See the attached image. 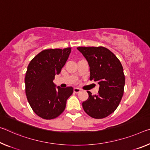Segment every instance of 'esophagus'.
<instances>
[{"mask_svg":"<svg viewBox=\"0 0 150 150\" xmlns=\"http://www.w3.org/2000/svg\"><path fill=\"white\" fill-rule=\"evenodd\" d=\"M73 91H74V93H79L81 91V89H79V88L75 87L74 88V89H73Z\"/></svg>","mask_w":150,"mask_h":150,"instance_id":"esophagus-1","label":"esophagus"}]
</instances>
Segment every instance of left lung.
Returning <instances> with one entry per match:
<instances>
[{"instance_id":"1","label":"left lung","mask_w":150,"mask_h":150,"mask_svg":"<svg viewBox=\"0 0 150 150\" xmlns=\"http://www.w3.org/2000/svg\"><path fill=\"white\" fill-rule=\"evenodd\" d=\"M77 49L87 59L90 80L99 85L98 95L83 102L85 112L95 119H103L113 113L123 95L125 75L122 63L112 52L103 47H79Z\"/></svg>"}]
</instances>
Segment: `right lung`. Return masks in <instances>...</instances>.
<instances>
[{
  "instance_id": "1",
  "label": "right lung",
  "mask_w": 150,
  "mask_h": 150,
  "mask_svg": "<svg viewBox=\"0 0 150 150\" xmlns=\"http://www.w3.org/2000/svg\"><path fill=\"white\" fill-rule=\"evenodd\" d=\"M71 48L45 49L30 61L25 78V93L33 111L44 120L57 117L65 110L72 87L55 88L53 80L65 65Z\"/></svg>"
}]
</instances>
